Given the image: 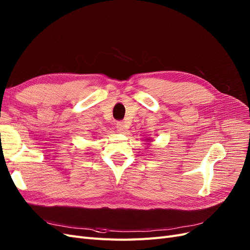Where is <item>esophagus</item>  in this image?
I'll list each match as a JSON object with an SVG mask.
<instances>
[{
  "label": "esophagus",
  "mask_w": 250,
  "mask_h": 250,
  "mask_svg": "<svg viewBox=\"0 0 250 250\" xmlns=\"http://www.w3.org/2000/svg\"><path fill=\"white\" fill-rule=\"evenodd\" d=\"M117 129L119 132L123 133L127 130V125L125 122H123V121H119V122H117Z\"/></svg>",
  "instance_id": "obj_1"
}]
</instances>
